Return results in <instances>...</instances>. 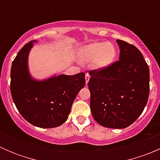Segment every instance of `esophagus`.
<instances>
[{"label":"esophagus","instance_id":"1","mask_svg":"<svg viewBox=\"0 0 160 160\" xmlns=\"http://www.w3.org/2000/svg\"><path fill=\"white\" fill-rule=\"evenodd\" d=\"M85 79H86V83H88V81H89V79H90V74L89 73H86V75H85Z\"/></svg>","mask_w":160,"mask_h":160}]
</instances>
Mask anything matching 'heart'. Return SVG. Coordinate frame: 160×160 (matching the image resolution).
<instances>
[{"label": "heart", "mask_w": 160, "mask_h": 160, "mask_svg": "<svg viewBox=\"0 0 160 160\" xmlns=\"http://www.w3.org/2000/svg\"><path fill=\"white\" fill-rule=\"evenodd\" d=\"M116 56V50L112 44L108 42H96L83 48L80 59L84 62L95 60V67L98 68L108 66Z\"/></svg>", "instance_id": "1"}]
</instances>
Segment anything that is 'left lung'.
<instances>
[{
  "label": "left lung",
  "mask_w": 160,
  "mask_h": 160,
  "mask_svg": "<svg viewBox=\"0 0 160 160\" xmlns=\"http://www.w3.org/2000/svg\"><path fill=\"white\" fill-rule=\"evenodd\" d=\"M118 61L89 70L90 111L104 127L125 128L142 113L149 94V69L135 46L117 40Z\"/></svg>",
  "instance_id": "8db88e82"
}]
</instances>
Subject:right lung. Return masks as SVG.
Returning <instances> with one entry per match:
<instances>
[{
  "mask_svg": "<svg viewBox=\"0 0 160 160\" xmlns=\"http://www.w3.org/2000/svg\"><path fill=\"white\" fill-rule=\"evenodd\" d=\"M32 45V41L26 43L12 62L11 97L27 122L39 128H55L68 118L72 102L86 83L85 73L59 75L41 82L32 80L27 67Z\"/></svg>",
  "mask_w": 160,
  "mask_h": 160,
  "instance_id": "right-lung-1",
  "label": "right lung"
}]
</instances>
